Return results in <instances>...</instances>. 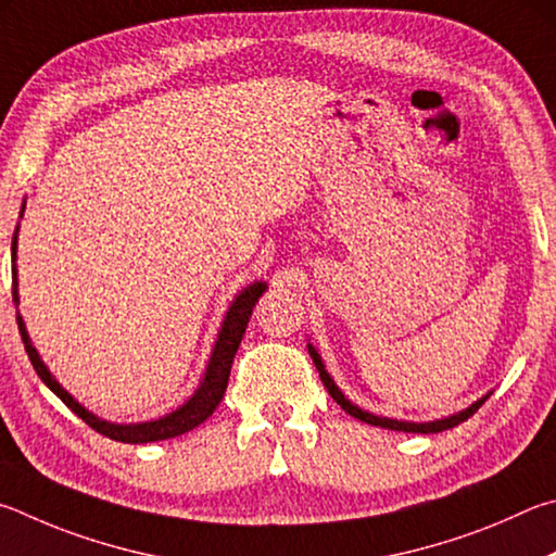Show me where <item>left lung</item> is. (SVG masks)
<instances>
[{
	"label": "left lung",
	"mask_w": 556,
	"mask_h": 556,
	"mask_svg": "<svg viewBox=\"0 0 556 556\" xmlns=\"http://www.w3.org/2000/svg\"><path fill=\"white\" fill-rule=\"evenodd\" d=\"M307 352H309V356H313V364L317 366V371H319V378H323V383H325V388L329 391V395L334 397L337 401V405H342V410H346L349 415L352 417H356V420H362V422H368V425H374V427H383V430H395V432H420V434H437V432H444V430H452V427H456L459 422H464V420H469V417L479 410V407L489 401L491 397V393H485L483 397H479V401L476 403H471L469 407H464V410H459V413H454V415H446V417H440V420H430V422H410V420H395V417H383V415H376V413H368V410H364V407H358V405H354L352 401H349V397L342 393V388H339L337 383H334V378L327 374V368H325V362H323V356L317 354V349L313 346V344H307Z\"/></svg>",
	"instance_id": "left-lung-1"
}]
</instances>
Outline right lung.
<instances>
[{
	"mask_svg": "<svg viewBox=\"0 0 556 556\" xmlns=\"http://www.w3.org/2000/svg\"><path fill=\"white\" fill-rule=\"evenodd\" d=\"M24 210H26V200L22 202V212H18V217H24ZM16 243H18V224H16L14 239H12V286H14L12 295H14V305L18 307ZM266 290H268L266 280H253V283H249L237 298L231 300L227 315H224V319H222V327L217 332V342H214V346H212L210 362H207V368H204V376H202V381L198 386V391H194L180 407H175V410L155 417V420H146V422H129V425H126V422H110V420H102V417H97L94 413L87 410L85 405L77 403L75 397L67 393L61 383L55 381L51 368L43 364L41 354H38V349L34 346L31 337H28V332H26L22 313H16V325H18V332H22L24 349H26L28 358H31L36 374L41 376V381L48 388H51V391L58 397H61V401L67 407H71V410L77 417H80L83 422L90 425L94 432L110 437V440H114V442L146 444V442L170 440V437L190 432V430H194V427L207 420V417L214 410H217V405L222 403V397H224V391H227L231 362H233V356H237V349L241 344L243 332H247V325L251 319L253 307H256L258 298L266 293Z\"/></svg>",
	"mask_w": 556,
	"mask_h": 556,
	"instance_id": "right-lung-1",
	"label": "right lung"
}]
</instances>
